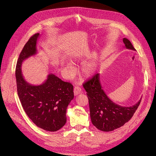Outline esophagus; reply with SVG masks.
I'll return each instance as SVG.
<instances>
[{
	"instance_id": "obj_1",
	"label": "esophagus",
	"mask_w": 156,
	"mask_h": 156,
	"mask_svg": "<svg viewBox=\"0 0 156 156\" xmlns=\"http://www.w3.org/2000/svg\"><path fill=\"white\" fill-rule=\"evenodd\" d=\"M81 88L80 86H75V87H74V94L75 96L78 95V94H80L81 93Z\"/></svg>"
}]
</instances>
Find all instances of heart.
<instances>
[{"mask_svg": "<svg viewBox=\"0 0 156 156\" xmlns=\"http://www.w3.org/2000/svg\"><path fill=\"white\" fill-rule=\"evenodd\" d=\"M96 63L94 61L84 63L81 68V74L84 77H90L93 75L96 69ZM68 71L70 75H72L74 73V66L71 63L67 64Z\"/></svg>", "mask_w": 156, "mask_h": 156, "instance_id": "heart-1", "label": "heart"}]
</instances>
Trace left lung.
Wrapping results in <instances>:
<instances>
[{"label": "left lung", "instance_id": "obj_1", "mask_svg": "<svg viewBox=\"0 0 156 156\" xmlns=\"http://www.w3.org/2000/svg\"><path fill=\"white\" fill-rule=\"evenodd\" d=\"M123 41L127 49L134 50L131 42L126 38ZM87 92L91 122L98 129L103 131H113L122 126L134 115L141 100L131 107H122L111 101L105 94L99 81L98 73L83 83Z\"/></svg>", "mask_w": 156, "mask_h": 156}]
</instances>
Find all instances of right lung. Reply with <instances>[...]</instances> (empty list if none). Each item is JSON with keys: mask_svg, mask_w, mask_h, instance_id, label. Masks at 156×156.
I'll list each match as a JSON object with an SVG mask.
<instances>
[{"mask_svg": "<svg viewBox=\"0 0 156 156\" xmlns=\"http://www.w3.org/2000/svg\"><path fill=\"white\" fill-rule=\"evenodd\" d=\"M39 33L33 34L20 54L15 70L17 93L25 112L38 127L49 131H56L66 122V112L74 98L73 86L53 74L39 86L29 84L21 72L23 61L34 55Z\"/></svg>", "mask_w": 156, "mask_h": 156, "instance_id": "add662e5", "label": "right lung"}]
</instances>
